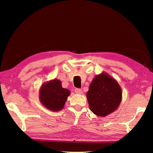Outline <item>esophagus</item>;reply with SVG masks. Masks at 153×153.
<instances>
[{
	"label": "esophagus",
	"instance_id": "obj_1",
	"mask_svg": "<svg viewBox=\"0 0 153 153\" xmlns=\"http://www.w3.org/2000/svg\"><path fill=\"white\" fill-rule=\"evenodd\" d=\"M74 92L76 94H82V90L80 88H76L74 90Z\"/></svg>",
	"mask_w": 153,
	"mask_h": 153
}]
</instances>
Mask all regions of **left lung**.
<instances>
[{
    "instance_id": "obj_1",
    "label": "left lung",
    "mask_w": 153,
    "mask_h": 153,
    "mask_svg": "<svg viewBox=\"0 0 153 153\" xmlns=\"http://www.w3.org/2000/svg\"><path fill=\"white\" fill-rule=\"evenodd\" d=\"M122 93L118 81L107 73L96 75L86 93L90 109L98 116H108L120 105Z\"/></svg>"
}]
</instances>
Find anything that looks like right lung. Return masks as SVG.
<instances>
[{
    "label": "right lung",
    "mask_w": 153,
    "mask_h": 153,
    "mask_svg": "<svg viewBox=\"0 0 153 153\" xmlns=\"http://www.w3.org/2000/svg\"><path fill=\"white\" fill-rule=\"evenodd\" d=\"M70 91L62 87L61 81L57 79L43 83L39 91L42 104L52 111H59L63 108Z\"/></svg>",
    "instance_id": "add662e5"
}]
</instances>
